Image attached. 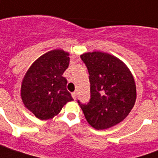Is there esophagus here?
<instances>
[{"label":"esophagus","instance_id":"obj_1","mask_svg":"<svg viewBox=\"0 0 158 158\" xmlns=\"http://www.w3.org/2000/svg\"><path fill=\"white\" fill-rule=\"evenodd\" d=\"M71 96H72V98H73L74 99H77V93H76V92L72 93V94H71Z\"/></svg>","mask_w":158,"mask_h":158}]
</instances>
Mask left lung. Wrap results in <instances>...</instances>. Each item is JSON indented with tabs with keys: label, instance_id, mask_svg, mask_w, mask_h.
I'll list each match as a JSON object with an SVG mask.
<instances>
[{
	"label": "left lung",
	"instance_id": "left-lung-1",
	"mask_svg": "<svg viewBox=\"0 0 158 158\" xmlns=\"http://www.w3.org/2000/svg\"><path fill=\"white\" fill-rule=\"evenodd\" d=\"M81 59L88 68L91 98L78 101L92 127L103 130L120 123L136 100V85L129 69L115 56L102 52H85Z\"/></svg>",
	"mask_w": 158,
	"mask_h": 158
}]
</instances>
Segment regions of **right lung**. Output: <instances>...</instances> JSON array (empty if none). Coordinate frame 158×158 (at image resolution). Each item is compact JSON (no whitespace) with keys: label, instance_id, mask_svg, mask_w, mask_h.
<instances>
[{"label":"right lung","instance_id":"obj_1","mask_svg":"<svg viewBox=\"0 0 158 158\" xmlns=\"http://www.w3.org/2000/svg\"><path fill=\"white\" fill-rule=\"evenodd\" d=\"M70 53L62 49L46 52L31 64L21 84L24 106L41 120L57 116L67 102L72 101L63 73L70 64Z\"/></svg>","mask_w":158,"mask_h":158}]
</instances>
